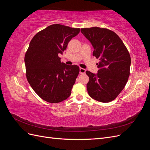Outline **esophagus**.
<instances>
[{
	"label": "esophagus",
	"instance_id": "esophagus-1",
	"mask_svg": "<svg viewBox=\"0 0 150 150\" xmlns=\"http://www.w3.org/2000/svg\"><path fill=\"white\" fill-rule=\"evenodd\" d=\"M85 72H86V69H83V68L80 67V69H79V73H80L81 74H84Z\"/></svg>",
	"mask_w": 150,
	"mask_h": 150
}]
</instances>
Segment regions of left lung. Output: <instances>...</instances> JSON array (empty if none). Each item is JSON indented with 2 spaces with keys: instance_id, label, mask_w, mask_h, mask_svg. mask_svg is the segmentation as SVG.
<instances>
[{
  "instance_id": "1",
  "label": "left lung",
  "mask_w": 150,
  "mask_h": 150,
  "mask_svg": "<svg viewBox=\"0 0 150 150\" xmlns=\"http://www.w3.org/2000/svg\"><path fill=\"white\" fill-rule=\"evenodd\" d=\"M81 33L94 47L93 55L99 62L97 74L89 71L88 94L102 103L114 100L124 89L130 74L131 57L122 40L114 32L106 28L93 27L82 28Z\"/></svg>"
}]
</instances>
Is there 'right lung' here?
Listing matches in <instances>:
<instances>
[{"instance_id":"obj_1","label":"right lung","mask_w":150,"mask_h":150,"mask_svg":"<svg viewBox=\"0 0 150 150\" xmlns=\"http://www.w3.org/2000/svg\"><path fill=\"white\" fill-rule=\"evenodd\" d=\"M79 32V28L52 24L39 31L30 40L24 57L26 78L44 101L57 103L70 96L79 67L61 62L59 54L63 53Z\"/></svg>"}]
</instances>
